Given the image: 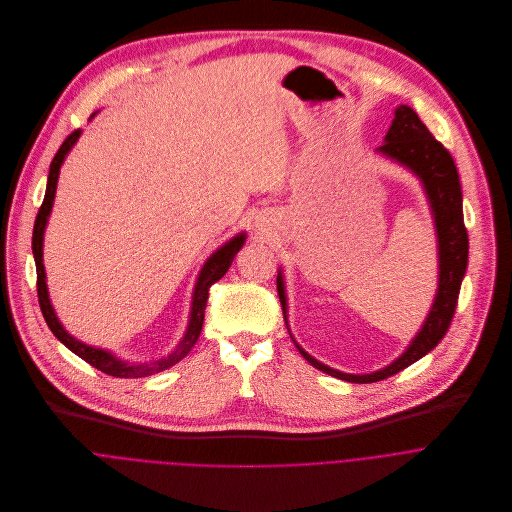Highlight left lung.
I'll use <instances>...</instances> for the list:
<instances>
[{"label": "left lung", "instance_id": "8db88e82", "mask_svg": "<svg viewBox=\"0 0 512 512\" xmlns=\"http://www.w3.org/2000/svg\"><path fill=\"white\" fill-rule=\"evenodd\" d=\"M376 151L406 165L412 173L420 177L426 189L434 222H436V232H438V293L420 333L414 337L410 347L392 365L374 370L370 374H347V372L335 370L331 366L315 361L295 343V347L299 349V353L309 365L335 378L357 382V384L384 380L404 370L406 366L420 361L434 347H438L439 341L447 333L449 323L453 319L457 297L461 290V280L467 270V254H469V238L463 222L461 183H459L455 161L451 153L432 136V132L424 126V122L418 118V114L410 106L402 104L396 108L394 120L384 138V144ZM278 295H280V301L284 307V319H286L288 301H286L282 272L278 274Z\"/></svg>", "mask_w": 512, "mask_h": 512}]
</instances>
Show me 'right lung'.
<instances>
[{
	"label": "right lung",
	"instance_id": "add662e5",
	"mask_svg": "<svg viewBox=\"0 0 512 512\" xmlns=\"http://www.w3.org/2000/svg\"><path fill=\"white\" fill-rule=\"evenodd\" d=\"M94 116V114H92ZM90 116V118H92ZM80 136V130H74L73 134L63 142V146L59 147V151L55 153L51 167H49V179H47V191H45V199L43 205L37 213L35 226H33V256H35V266H37V295H39V305H41V313L49 325V329L53 331V335L73 351L76 357H80L82 361H86L88 365L102 370L104 374L116 376V378H140V376H149L155 372H161L169 366L177 365L181 359H185L189 355V351L193 349V345L197 343L201 329H203V321H205V307H207V299H209V290L215 282H219L220 278L226 274V270L230 268L236 252L242 248L246 234L240 232L238 236H234L232 240H228L224 246H220L219 250L205 262V266L201 268V274L197 278L195 284V292H193V305H191V317H189V327L187 333L183 337V341L177 345V349L169 355L163 357L159 361H151V363H126L118 357H114L108 351L84 345L80 341H76L71 337L65 327L61 325V321L55 315V309L51 305L49 292H47V282H45V266H43V234H45V226L53 209V201H55V191H57V181H59V171L61 165L67 157V153L73 149L76 140Z\"/></svg>",
	"mask_w": 512,
	"mask_h": 512
}]
</instances>
